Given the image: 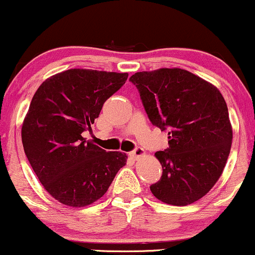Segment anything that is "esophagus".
<instances>
[{
    "mask_svg": "<svg viewBox=\"0 0 255 255\" xmlns=\"http://www.w3.org/2000/svg\"><path fill=\"white\" fill-rule=\"evenodd\" d=\"M145 150L144 148H141V147H136L135 150L134 151H131L130 152V157L131 158H134V159H137V158H140V157H142V156H145Z\"/></svg>",
    "mask_w": 255,
    "mask_h": 255,
    "instance_id": "34e87169",
    "label": "esophagus"
}]
</instances>
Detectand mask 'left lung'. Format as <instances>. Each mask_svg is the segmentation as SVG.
Returning <instances> with one entry per match:
<instances>
[{"mask_svg": "<svg viewBox=\"0 0 255 255\" xmlns=\"http://www.w3.org/2000/svg\"><path fill=\"white\" fill-rule=\"evenodd\" d=\"M129 80L152 125L169 129V147L154 153L163 175L152 194L175 206L195 203L217 182L230 153L233 127L223 96L181 68L137 72Z\"/></svg>", "mask_w": 255, "mask_h": 255, "instance_id": "8db88e82", "label": "left lung"}]
</instances>
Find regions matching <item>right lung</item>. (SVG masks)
<instances>
[{
	"label": "right lung",
	"instance_id": "add662e5",
	"mask_svg": "<svg viewBox=\"0 0 255 255\" xmlns=\"http://www.w3.org/2000/svg\"><path fill=\"white\" fill-rule=\"evenodd\" d=\"M127 78L128 73L74 68L48 78L34 93L22 122V146L44 189L61 204H93L126 165L124 152H107L81 134Z\"/></svg>",
	"mask_w": 255,
	"mask_h": 255
}]
</instances>
